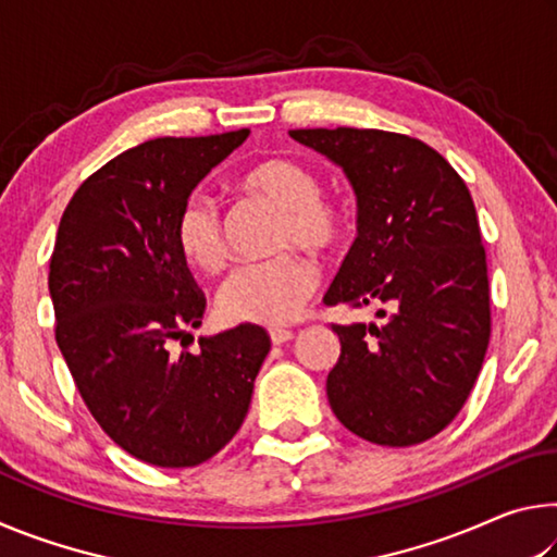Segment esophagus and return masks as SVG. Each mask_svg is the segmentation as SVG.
I'll return each instance as SVG.
<instances>
[{
  "label": "esophagus",
  "instance_id": "34e87169",
  "mask_svg": "<svg viewBox=\"0 0 557 557\" xmlns=\"http://www.w3.org/2000/svg\"><path fill=\"white\" fill-rule=\"evenodd\" d=\"M292 336H295V332H292V329H272L270 342L275 344V346H280V344H287Z\"/></svg>",
  "mask_w": 557,
  "mask_h": 557
}]
</instances>
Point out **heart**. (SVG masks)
Returning <instances> with one entry per match:
<instances>
[{"instance_id": "heart-1", "label": "heart", "mask_w": 557, "mask_h": 557, "mask_svg": "<svg viewBox=\"0 0 557 557\" xmlns=\"http://www.w3.org/2000/svg\"><path fill=\"white\" fill-rule=\"evenodd\" d=\"M240 188L282 211L277 245L329 250L342 240L346 213L322 194V182L295 159H265L240 176ZM182 256L201 270H219L225 260L223 215L219 203L203 194L186 196L174 221ZM317 289L312 262L295 252L250 262L231 272L219 292V309L228 322L282 326L295 319Z\"/></svg>"}]
</instances>
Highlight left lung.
I'll return each mask as SVG.
<instances>
[{"instance_id": "left-lung-1", "label": "left lung", "mask_w": 557, "mask_h": 557, "mask_svg": "<svg viewBox=\"0 0 557 557\" xmlns=\"http://www.w3.org/2000/svg\"><path fill=\"white\" fill-rule=\"evenodd\" d=\"M344 169L358 235L324 305H375V324H332L334 414L383 447L435 437L457 418L492 336L486 250L471 194L437 149L385 129H292ZM392 314H387V309Z\"/></svg>"}]
</instances>
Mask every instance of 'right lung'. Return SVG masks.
<instances>
[{"label": "right lung", "mask_w": 557, "mask_h": 557, "mask_svg": "<svg viewBox=\"0 0 557 557\" xmlns=\"http://www.w3.org/2000/svg\"><path fill=\"white\" fill-rule=\"evenodd\" d=\"M245 137H159L127 149L78 186L55 233V344L98 425L147 465L196 467L228 445L270 351L256 324L201 336L196 354L174 351L206 312L174 238L176 213Z\"/></svg>", "instance_id": "obj_1"}]
</instances>
